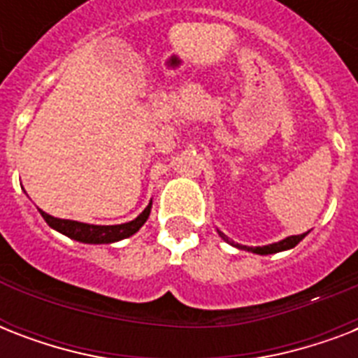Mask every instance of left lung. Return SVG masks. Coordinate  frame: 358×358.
I'll return each mask as SVG.
<instances>
[{"mask_svg": "<svg viewBox=\"0 0 358 358\" xmlns=\"http://www.w3.org/2000/svg\"><path fill=\"white\" fill-rule=\"evenodd\" d=\"M219 236L224 239V241H229L230 245H236L232 243L227 236L223 234V232H219ZM305 234H299V236H289V238L282 239V241H278V243H271V245H264V247H247V245H236L238 249H243V250H252V252H256V255H273V252H280V250H288L292 249V247H295V245L299 243L301 239L305 238Z\"/></svg>", "mask_w": 358, "mask_h": 358, "instance_id": "8db88e82", "label": "left lung"}]
</instances>
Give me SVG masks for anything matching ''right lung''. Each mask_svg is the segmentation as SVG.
Returning <instances> with one entry per match:
<instances>
[{"label": "right lung", "instance_id": "obj_1", "mask_svg": "<svg viewBox=\"0 0 358 358\" xmlns=\"http://www.w3.org/2000/svg\"><path fill=\"white\" fill-rule=\"evenodd\" d=\"M152 202L143 210L139 217H135L134 221L124 224H111V227H100V224H87V223H78V221H69V219H57L48 215L46 212H42V217L46 221L52 229H55L61 234L69 236V238L81 241V243H113L119 239L129 238L135 234L137 230L146 223V219L150 215Z\"/></svg>", "mask_w": 358, "mask_h": 358}]
</instances>
